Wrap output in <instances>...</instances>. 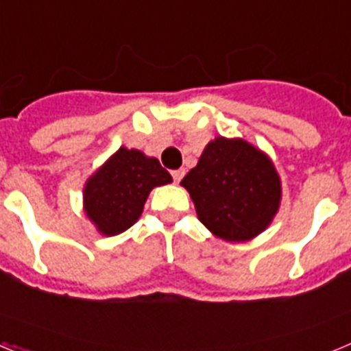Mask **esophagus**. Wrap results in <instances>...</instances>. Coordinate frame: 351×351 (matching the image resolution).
Here are the masks:
<instances>
[{"label":"esophagus","instance_id":"obj_1","mask_svg":"<svg viewBox=\"0 0 351 351\" xmlns=\"http://www.w3.org/2000/svg\"><path fill=\"white\" fill-rule=\"evenodd\" d=\"M172 178H173V181L179 182V181H181L182 178H184V170H182V169H179V170H172Z\"/></svg>","mask_w":351,"mask_h":351}]
</instances>
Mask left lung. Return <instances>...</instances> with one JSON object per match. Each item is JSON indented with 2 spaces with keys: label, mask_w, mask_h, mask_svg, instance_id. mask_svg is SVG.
<instances>
[{
  "label": "left lung",
  "mask_w": 351,
  "mask_h": 351,
  "mask_svg": "<svg viewBox=\"0 0 351 351\" xmlns=\"http://www.w3.org/2000/svg\"><path fill=\"white\" fill-rule=\"evenodd\" d=\"M198 219L225 241H247L271 223L281 184L267 156L247 142L218 137L181 181Z\"/></svg>",
  "instance_id": "obj_1"
}]
</instances>
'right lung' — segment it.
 <instances>
[{"label": "right lung", "instance_id": "1", "mask_svg": "<svg viewBox=\"0 0 351 351\" xmlns=\"http://www.w3.org/2000/svg\"><path fill=\"white\" fill-rule=\"evenodd\" d=\"M170 181L156 158L121 147L84 188L86 213L101 234L117 235L137 221L149 191Z\"/></svg>", "mask_w": 351, "mask_h": 351}]
</instances>
